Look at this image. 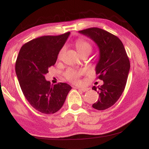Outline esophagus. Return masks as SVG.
<instances>
[{"label":"esophagus","instance_id":"obj_1","mask_svg":"<svg viewBox=\"0 0 149 149\" xmlns=\"http://www.w3.org/2000/svg\"><path fill=\"white\" fill-rule=\"evenodd\" d=\"M78 90L81 91L82 92H85L88 90V88H78Z\"/></svg>","mask_w":149,"mask_h":149}]
</instances>
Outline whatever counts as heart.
Listing matches in <instances>:
<instances>
[{"instance_id":"1","label":"heart","mask_w":149,"mask_h":149,"mask_svg":"<svg viewBox=\"0 0 149 149\" xmlns=\"http://www.w3.org/2000/svg\"><path fill=\"white\" fill-rule=\"evenodd\" d=\"M75 46L78 51V52L81 55L88 54H89L91 52L92 47L91 45L88 42L84 40L83 39H78L75 42ZM65 51V47L60 49L58 54V58L60 59L62 57L63 52ZM82 74V71L81 70H69L67 72L65 73V77L68 81H70L72 83L74 84H79L80 80L79 77Z\"/></svg>"}]
</instances>
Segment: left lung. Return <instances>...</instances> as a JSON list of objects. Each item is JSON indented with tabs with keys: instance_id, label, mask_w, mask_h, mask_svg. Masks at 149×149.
I'll list each match as a JSON object with an SVG mask.
<instances>
[{
	"instance_id": "obj_1",
	"label": "left lung",
	"mask_w": 149,
	"mask_h": 149,
	"mask_svg": "<svg viewBox=\"0 0 149 149\" xmlns=\"http://www.w3.org/2000/svg\"><path fill=\"white\" fill-rule=\"evenodd\" d=\"M78 32L90 38L98 47L95 72L103 84L92 87L100 97L92 107L105 110L114 105L124 91L130 70L129 58L122 42L115 35L99 28H87Z\"/></svg>"
}]
</instances>
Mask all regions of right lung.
I'll use <instances>...</instances> for the list:
<instances>
[{
	"label": "right lung",
	"instance_id": "right-lung-1",
	"mask_svg": "<svg viewBox=\"0 0 149 149\" xmlns=\"http://www.w3.org/2000/svg\"><path fill=\"white\" fill-rule=\"evenodd\" d=\"M70 34L68 32L32 40L22 46L16 60V74L24 95L35 109L45 114L60 110L72 89L69 84L51 85L45 78Z\"/></svg>",
	"mask_w": 149,
	"mask_h": 149
}]
</instances>
